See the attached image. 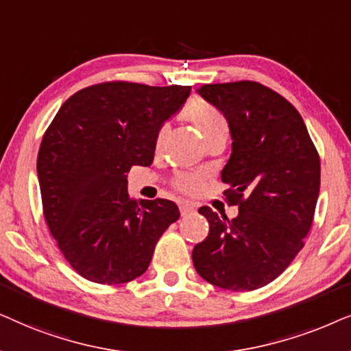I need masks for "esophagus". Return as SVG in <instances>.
<instances>
[{
    "label": "esophagus",
    "instance_id": "obj_1",
    "mask_svg": "<svg viewBox=\"0 0 351 351\" xmlns=\"http://www.w3.org/2000/svg\"><path fill=\"white\" fill-rule=\"evenodd\" d=\"M180 212L181 217H186V215L195 212V205L191 202H180Z\"/></svg>",
    "mask_w": 351,
    "mask_h": 351
}]
</instances>
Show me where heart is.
Wrapping results in <instances>:
<instances>
[{
	"instance_id": "obj_1",
	"label": "heart",
	"mask_w": 351,
	"mask_h": 351,
	"mask_svg": "<svg viewBox=\"0 0 351 351\" xmlns=\"http://www.w3.org/2000/svg\"><path fill=\"white\" fill-rule=\"evenodd\" d=\"M181 115H183L184 120L194 125L195 130L200 133V136L204 138V141H207L208 138L215 136V134H226L228 136V133H230V125H228L226 117L215 109V107L204 104V102H194V104L188 106ZM167 133L168 128L165 125L158 128L156 134V151L162 149ZM173 186L181 191V193L194 194L202 186V176L195 175V173H180L173 180Z\"/></svg>"
}]
</instances>
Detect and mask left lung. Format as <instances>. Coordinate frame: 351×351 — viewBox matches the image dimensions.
I'll use <instances>...</instances> for the list:
<instances>
[{
    "label": "left lung",
    "instance_id": "8db88e82",
    "mask_svg": "<svg viewBox=\"0 0 351 351\" xmlns=\"http://www.w3.org/2000/svg\"><path fill=\"white\" fill-rule=\"evenodd\" d=\"M200 96L226 117L232 152L221 171L224 197L239 207L230 219L199 213L208 236L193 250L205 281L228 291H255L274 281L305 245L319 195L321 163L298 110L256 82L202 85Z\"/></svg>",
    "mask_w": 351,
    "mask_h": 351
}]
</instances>
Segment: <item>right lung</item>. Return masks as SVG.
I'll return each mask as SVG.
<instances>
[{
  "label": "right lung",
  "mask_w": 351,
  "mask_h": 351,
  "mask_svg": "<svg viewBox=\"0 0 351 351\" xmlns=\"http://www.w3.org/2000/svg\"><path fill=\"white\" fill-rule=\"evenodd\" d=\"M191 86L104 82L60 106L36 160L43 215L65 260L88 281L141 276L157 241L180 218L167 199L127 191L133 165H151L156 134L188 99Z\"/></svg>",
  "instance_id": "add662e5"
}]
</instances>
